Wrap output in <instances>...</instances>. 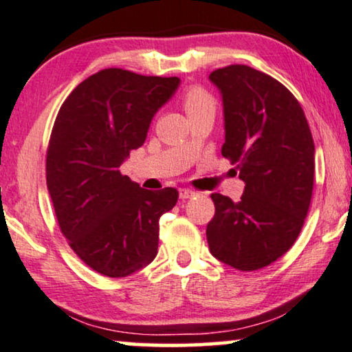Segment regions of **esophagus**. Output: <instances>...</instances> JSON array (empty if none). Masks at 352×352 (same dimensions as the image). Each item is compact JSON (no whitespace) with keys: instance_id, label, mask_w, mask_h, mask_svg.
<instances>
[{"instance_id":"obj_1","label":"esophagus","mask_w":352,"mask_h":352,"mask_svg":"<svg viewBox=\"0 0 352 352\" xmlns=\"http://www.w3.org/2000/svg\"><path fill=\"white\" fill-rule=\"evenodd\" d=\"M195 195H197V192H194V190H190V189H181L179 190V197L182 200L192 199V197H195Z\"/></svg>"}]
</instances>
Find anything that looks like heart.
<instances>
[{"mask_svg": "<svg viewBox=\"0 0 352 352\" xmlns=\"http://www.w3.org/2000/svg\"><path fill=\"white\" fill-rule=\"evenodd\" d=\"M182 103H184L186 111H190V109L213 104V98L210 97V94L202 87H190L184 94V97H182Z\"/></svg>", "mask_w": 352, "mask_h": 352, "instance_id": "heart-1", "label": "heart"}]
</instances>
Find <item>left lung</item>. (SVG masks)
<instances>
[{
	"label": "left lung",
	"instance_id": "obj_1",
	"mask_svg": "<svg viewBox=\"0 0 352 352\" xmlns=\"http://www.w3.org/2000/svg\"><path fill=\"white\" fill-rule=\"evenodd\" d=\"M225 111L221 155L245 182L239 202L212 194L210 252L241 272L270 265L293 248L314 190L316 147L293 94L245 65L213 71Z\"/></svg>",
	"mask_w": 352,
	"mask_h": 352
}]
</instances>
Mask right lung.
Wrapping results in <instances>:
<instances>
[{"label":"right lung","mask_w":352,"mask_h":352,"mask_svg":"<svg viewBox=\"0 0 352 352\" xmlns=\"http://www.w3.org/2000/svg\"><path fill=\"white\" fill-rule=\"evenodd\" d=\"M177 85V77L108 67L80 82L54 120L47 150L54 215L77 257L103 276H127L157 257L160 217L179 194L142 189L120 168Z\"/></svg>","instance_id":"obj_1"}]
</instances>
